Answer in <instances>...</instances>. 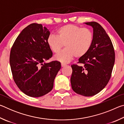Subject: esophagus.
I'll list each match as a JSON object with an SVG mask.
<instances>
[{"instance_id":"obj_1","label":"esophagus","mask_w":124,"mask_h":124,"mask_svg":"<svg viewBox=\"0 0 124 124\" xmlns=\"http://www.w3.org/2000/svg\"><path fill=\"white\" fill-rule=\"evenodd\" d=\"M66 66V64L63 63H61V66H62V67H65Z\"/></svg>"}]
</instances>
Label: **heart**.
Returning <instances> with one entry per match:
<instances>
[{
    "mask_svg": "<svg viewBox=\"0 0 124 124\" xmlns=\"http://www.w3.org/2000/svg\"><path fill=\"white\" fill-rule=\"evenodd\" d=\"M57 35L50 34L47 44L54 53H57L64 44L66 48L54 56L56 60L68 62L74 57L84 56L91 49L93 41V34L90 29L75 24H68L60 27Z\"/></svg>",
    "mask_w": 124,
    "mask_h": 124,
    "instance_id": "b5f03b06",
    "label": "heart"
}]
</instances>
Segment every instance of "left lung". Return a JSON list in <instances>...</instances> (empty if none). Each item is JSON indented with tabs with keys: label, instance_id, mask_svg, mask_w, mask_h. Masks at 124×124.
Listing matches in <instances>:
<instances>
[{
	"label": "left lung",
	"instance_id": "obj_1",
	"mask_svg": "<svg viewBox=\"0 0 124 124\" xmlns=\"http://www.w3.org/2000/svg\"><path fill=\"white\" fill-rule=\"evenodd\" d=\"M93 31V41L89 51L72 64V88L79 95L90 97L97 94L107 85L115 62L112 41L103 28L96 22L85 23Z\"/></svg>",
	"mask_w": 124,
	"mask_h": 124
}]
</instances>
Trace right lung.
<instances>
[{"label": "right lung", "mask_w": 124, "mask_h": 124, "mask_svg": "<svg viewBox=\"0 0 124 124\" xmlns=\"http://www.w3.org/2000/svg\"><path fill=\"white\" fill-rule=\"evenodd\" d=\"M49 30L32 23L23 29L11 47L10 64L15 83L27 96L39 97L52 90L61 67L60 62L45 63L52 56L47 44Z\"/></svg>", "instance_id": "obj_1"}]
</instances>
